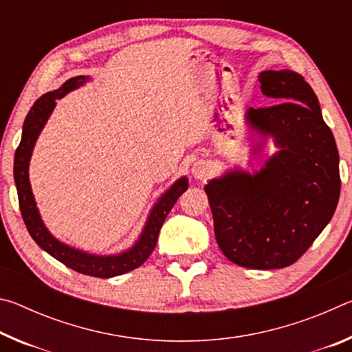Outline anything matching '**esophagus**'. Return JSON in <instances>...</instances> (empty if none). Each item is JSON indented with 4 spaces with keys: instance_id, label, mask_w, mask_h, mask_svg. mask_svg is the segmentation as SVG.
Returning <instances> with one entry per match:
<instances>
[{
    "instance_id": "esophagus-1",
    "label": "esophagus",
    "mask_w": 352,
    "mask_h": 352,
    "mask_svg": "<svg viewBox=\"0 0 352 352\" xmlns=\"http://www.w3.org/2000/svg\"><path fill=\"white\" fill-rule=\"evenodd\" d=\"M190 174H192L195 180L205 182L206 178L211 175V168H210V164L204 162V160H199V162H195L192 164V168H190Z\"/></svg>"
}]
</instances>
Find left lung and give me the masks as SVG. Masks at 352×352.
Returning a JSON list of instances; mask_svg holds the SVG:
<instances>
[{
  "label": "left lung",
  "mask_w": 352,
  "mask_h": 352,
  "mask_svg": "<svg viewBox=\"0 0 352 352\" xmlns=\"http://www.w3.org/2000/svg\"><path fill=\"white\" fill-rule=\"evenodd\" d=\"M261 91L276 105L245 111L253 160L272 138L278 151L258 170H225L205 192L222 253L247 269L294 264L331 222L340 197L338 151L318 98L290 69L262 71Z\"/></svg>",
  "instance_id": "obj_1"
}]
</instances>
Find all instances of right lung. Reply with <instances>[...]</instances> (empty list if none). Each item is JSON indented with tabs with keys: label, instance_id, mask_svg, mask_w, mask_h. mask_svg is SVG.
Masks as SVG:
<instances>
[{
	"label": "right lung",
	"instance_id": "obj_1",
	"mask_svg": "<svg viewBox=\"0 0 352 352\" xmlns=\"http://www.w3.org/2000/svg\"><path fill=\"white\" fill-rule=\"evenodd\" d=\"M91 77L77 76L63 83L58 90L50 91L35 100L32 109L29 110L28 116L23 124V133L20 146L15 152L14 160V180L19 192L20 211L25 225L31 234L32 239L37 242V245L45 250L52 258L60 261L69 269L82 273V275L96 276V278H113L124 275L130 270H135L136 267L144 264V261L151 256L155 245H157L160 230L168 217L169 211L174 208L180 195L188 189L189 180L188 177H180L172 184V186L162 194V197L157 200V204L152 206L148 212L144 228H142L138 239L130 248L124 250L116 254H93L83 250L67 245L62 241L50 233L41 219L37 204H35L31 182H29V163H31L32 151L35 147L41 130L46 126L52 110L56 109V100L67 96L69 91L76 90L82 85H85Z\"/></svg>",
	"mask_w": 352,
	"mask_h": 352
}]
</instances>
